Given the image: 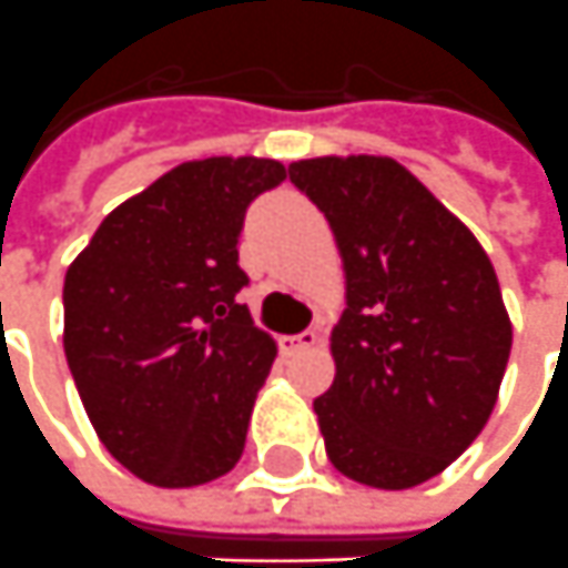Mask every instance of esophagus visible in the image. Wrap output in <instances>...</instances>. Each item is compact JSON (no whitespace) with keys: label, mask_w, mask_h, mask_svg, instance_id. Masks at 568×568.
Here are the masks:
<instances>
[{"label":"esophagus","mask_w":568,"mask_h":568,"mask_svg":"<svg viewBox=\"0 0 568 568\" xmlns=\"http://www.w3.org/2000/svg\"><path fill=\"white\" fill-rule=\"evenodd\" d=\"M281 343H284V349H287V352H303V349H312V346H315V343H318V331H312V327H308V331H303V334L284 336V339H281Z\"/></svg>","instance_id":"obj_1"}]
</instances>
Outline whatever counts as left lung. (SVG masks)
Here are the masks:
<instances>
[{"mask_svg": "<svg viewBox=\"0 0 568 568\" xmlns=\"http://www.w3.org/2000/svg\"><path fill=\"white\" fill-rule=\"evenodd\" d=\"M346 268L324 448L362 486H420L460 457L498 402L514 327L470 229L389 158L291 163Z\"/></svg>", "mask_w": 568, "mask_h": 568, "instance_id": "left-lung-1", "label": "left lung"}]
</instances>
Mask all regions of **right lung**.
<instances>
[{
  "instance_id": "right-lung-1",
  "label": "right lung",
  "mask_w": 568,
  "mask_h": 568,
  "mask_svg": "<svg viewBox=\"0 0 568 568\" xmlns=\"http://www.w3.org/2000/svg\"><path fill=\"white\" fill-rule=\"evenodd\" d=\"M277 160L182 163L120 203L64 277V355L98 439L160 488L219 479L244 455L275 362L237 293L246 206Z\"/></svg>"
}]
</instances>
